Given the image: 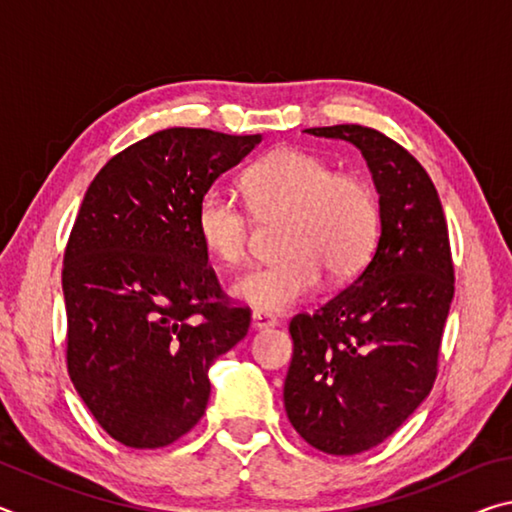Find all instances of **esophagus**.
<instances>
[{
	"instance_id": "esophagus-1",
	"label": "esophagus",
	"mask_w": 512,
	"mask_h": 512,
	"mask_svg": "<svg viewBox=\"0 0 512 512\" xmlns=\"http://www.w3.org/2000/svg\"><path fill=\"white\" fill-rule=\"evenodd\" d=\"M277 325V318L271 314H264V311H253V327L255 329H268V327H275Z\"/></svg>"
}]
</instances>
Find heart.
<instances>
[{"instance_id": "heart-1", "label": "heart", "mask_w": 512, "mask_h": 512, "mask_svg": "<svg viewBox=\"0 0 512 512\" xmlns=\"http://www.w3.org/2000/svg\"><path fill=\"white\" fill-rule=\"evenodd\" d=\"M244 189L257 214L287 212L282 257L250 268L232 284V296L264 314L300 305L320 289L325 271L348 280L368 262L379 239V201L357 176L298 149H280L246 171ZM196 232L216 262L246 257V207L223 189H207L196 207Z\"/></svg>"}]
</instances>
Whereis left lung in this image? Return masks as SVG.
I'll return each instance as SVG.
<instances>
[{
	"mask_svg": "<svg viewBox=\"0 0 512 512\" xmlns=\"http://www.w3.org/2000/svg\"><path fill=\"white\" fill-rule=\"evenodd\" d=\"M305 133L357 146L379 194L381 232L368 266L289 325L284 409L293 429L320 452L352 456L400 429L436 381L454 298L452 250L436 187L409 151L357 124Z\"/></svg>",
	"mask_w": 512,
	"mask_h": 512,
	"instance_id": "obj_1",
	"label": "left lung"
}]
</instances>
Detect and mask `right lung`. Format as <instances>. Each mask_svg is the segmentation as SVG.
<instances>
[{"label":"right lung","mask_w":512,"mask_h":512,"mask_svg":"<svg viewBox=\"0 0 512 512\" xmlns=\"http://www.w3.org/2000/svg\"><path fill=\"white\" fill-rule=\"evenodd\" d=\"M262 142L167 128L92 180L63 264L67 370L121 445L176 443L203 418L207 370L244 339L250 309L225 300L196 232L214 180Z\"/></svg>","instance_id":"right-lung-1"}]
</instances>
